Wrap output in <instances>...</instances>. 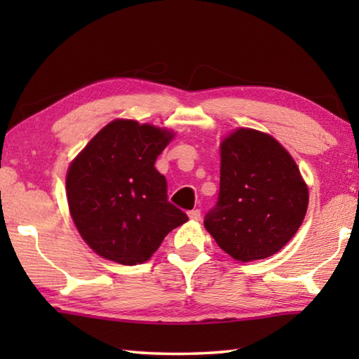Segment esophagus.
<instances>
[{"instance_id":"obj_1","label":"esophagus","mask_w":359,"mask_h":359,"mask_svg":"<svg viewBox=\"0 0 359 359\" xmlns=\"http://www.w3.org/2000/svg\"><path fill=\"white\" fill-rule=\"evenodd\" d=\"M188 217H190L191 220H194V222H199V220H201V210L194 209L191 212H188Z\"/></svg>"}]
</instances>
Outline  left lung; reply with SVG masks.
<instances>
[{"mask_svg":"<svg viewBox=\"0 0 359 359\" xmlns=\"http://www.w3.org/2000/svg\"><path fill=\"white\" fill-rule=\"evenodd\" d=\"M220 193L204 226L234 259H263L293 238L309 190L293 158L274 137L239 128L220 145Z\"/></svg>","mask_w":359,"mask_h":359,"instance_id":"1","label":"left lung"}]
</instances>
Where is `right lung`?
I'll use <instances>...</instances> for the list:
<instances>
[{
	"instance_id": "obj_1",
	"label": "right lung",
	"mask_w": 359,
	"mask_h": 359,
	"mask_svg": "<svg viewBox=\"0 0 359 359\" xmlns=\"http://www.w3.org/2000/svg\"><path fill=\"white\" fill-rule=\"evenodd\" d=\"M172 131L136 120L106 125L69 165V212L88 247L125 266L147 261L169 231L184 224L185 212L168 201L156 156Z\"/></svg>"
}]
</instances>
